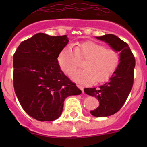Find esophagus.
Segmentation results:
<instances>
[{
	"mask_svg": "<svg viewBox=\"0 0 147 147\" xmlns=\"http://www.w3.org/2000/svg\"><path fill=\"white\" fill-rule=\"evenodd\" d=\"M77 87H78V88L79 89H80L81 90H82V92L83 93H84V87H82V86H81V85H79V84H78V85H77Z\"/></svg>",
	"mask_w": 147,
	"mask_h": 147,
	"instance_id": "esophagus-1",
	"label": "esophagus"
}]
</instances>
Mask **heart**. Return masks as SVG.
Wrapping results in <instances>:
<instances>
[{"mask_svg":"<svg viewBox=\"0 0 147 147\" xmlns=\"http://www.w3.org/2000/svg\"><path fill=\"white\" fill-rule=\"evenodd\" d=\"M86 59L83 70L74 71L79 59ZM57 62L63 71L77 82L88 84L107 80L117 69L120 57L118 52L112 48H106L103 44L87 41L73 48L68 45L60 52Z\"/></svg>","mask_w":147,"mask_h":147,"instance_id":"1","label":"heart"}]
</instances>
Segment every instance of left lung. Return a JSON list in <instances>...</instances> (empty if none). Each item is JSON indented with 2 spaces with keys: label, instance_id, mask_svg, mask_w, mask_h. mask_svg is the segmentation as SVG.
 Returning <instances> with one entry per match:
<instances>
[{
  "label": "left lung",
  "instance_id": "obj_1",
  "mask_svg": "<svg viewBox=\"0 0 147 147\" xmlns=\"http://www.w3.org/2000/svg\"><path fill=\"white\" fill-rule=\"evenodd\" d=\"M96 38L120 53L119 65L109 81L99 87L84 89L86 94L98 99L100 102L98 107L90 111L91 115L102 117L117 112L127 100L134 82L135 58L128 44L116 35L107 34Z\"/></svg>",
  "mask_w": 147,
  "mask_h": 147
}]
</instances>
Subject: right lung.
<instances>
[{"label":"right lung","instance_id":"obj_1","mask_svg":"<svg viewBox=\"0 0 147 147\" xmlns=\"http://www.w3.org/2000/svg\"><path fill=\"white\" fill-rule=\"evenodd\" d=\"M68 42L67 35L40 32L23 41L13 55L15 92L25 112L38 121L57 119L65 99L82 93L57 62Z\"/></svg>","mask_w":147,"mask_h":147}]
</instances>
